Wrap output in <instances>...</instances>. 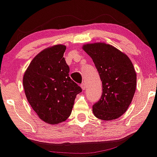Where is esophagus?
<instances>
[{
    "instance_id": "esophagus-1",
    "label": "esophagus",
    "mask_w": 157,
    "mask_h": 157,
    "mask_svg": "<svg viewBox=\"0 0 157 157\" xmlns=\"http://www.w3.org/2000/svg\"><path fill=\"white\" fill-rule=\"evenodd\" d=\"M81 87H82V89H83V90H85V89H86V83H82L81 84Z\"/></svg>"
}]
</instances>
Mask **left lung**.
<instances>
[{
  "label": "left lung",
  "instance_id": "8db88e82",
  "mask_svg": "<svg viewBox=\"0 0 157 157\" xmlns=\"http://www.w3.org/2000/svg\"><path fill=\"white\" fill-rule=\"evenodd\" d=\"M92 58L102 83V94L92 106L95 117L113 120L124 114L136 87V73L126 54L105 43L83 45Z\"/></svg>",
  "mask_w": 157,
  "mask_h": 157
}]
</instances>
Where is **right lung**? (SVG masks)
Here are the masks:
<instances>
[{
    "label": "right lung",
    "mask_w": 157,
    "mask_h": 157,
    "mask_svg": "<svg viewBox=\"0 0 157 157\" xmlns=\"http://www.w3.org/2000/svg\"><path fill=\"white\" fill-rule=\"evenodd\" d=\"M66 47L57 44L41 51L25 71V95L38 117L49 124L65 122L71 115L76 95L82 92L69 77L63 58Z\"/></svg>",
    "instance_id": "1"
}]
</instances>
